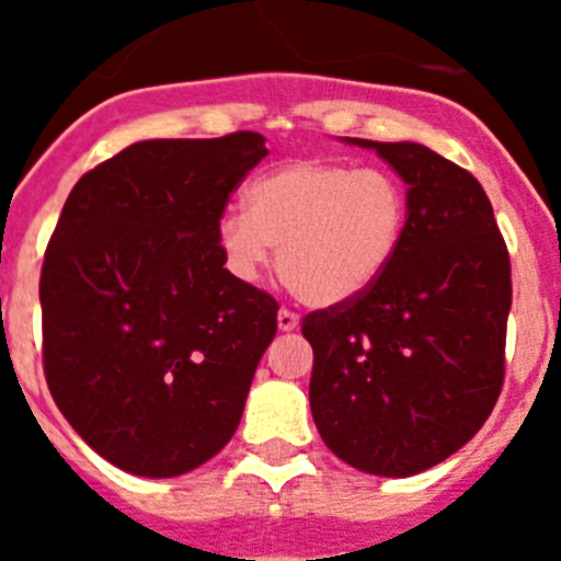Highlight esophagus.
I'll return each instance as SVG.
<instances>
[{"label": "esophagus", "instance_id": "1", "mask_svg": "<svg viewBox=\"0 0 561 561\" xmlns=\"http://www.w3.org/2000/svg\"><path fill=\"white\" fill-rule=\"evenodd\" d=\"M300 325V317L289 309H280L277 311V329L280 331H295Z\"/></svg>", "mask_w": 561, "mask_h": 561}]
</instances>
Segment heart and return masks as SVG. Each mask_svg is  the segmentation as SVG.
Segmentation results:
<instances>
[{
	"instance_id": "obj_1",
	"label": "heart",
	"mask_w": 561,
	"mask_h": 561,
	"mask_svg": "<svg viewBox=\"0 0 561 561\" xmlns=\"http://www.w3.org/2000/svg\"><path fill=\"white\" fill-rule=\"evenodd\" d=\"M247 213H227L216 238L232 275L255 280L277 250V272L304 304L329 309L374 289L399 257L408 187L381 168L295 160L247 185Z\"/></svg>"
}]
</instances>
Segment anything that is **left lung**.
Returning a JSON list of instances; mask_svg holds the SVG:
<instances>
[{
  "label": "left lung",
  "instance_id": "8db88e82",
  "mask_svg": "<svg viewBox=\"0 0 561 561\" xmlns=\"http://www.w3.org/2000/svg\"><path fill=\"white\" fill-rule=\"evenodd\" d=\"M345 142L408 182L410 219L374 289L304 320L311 415L336 458L410 478L458 453L497 404L512 261L472 173L419 142Z\"/></svg>",
  "mask_w": 561,
  "mask_h": 561
}]
</instances>
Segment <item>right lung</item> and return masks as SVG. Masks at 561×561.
<instances>
[{"label": "right lung", "mask_w": 561, "mask_h": 561, "mask_svg": "<svg viewBox=\"0 0 561 561\" xmlns=\"http://www.w3.org/2000/svg\"><path fill=\"white\" fill-rule=\"evenodd\" d=\"M264 137L142 140L83 173L44 252V376L108 463L176 478L225 449L277 331V300L216 238Z\"/></svg>", "instance_id": "add662e5"}]
</instances>
